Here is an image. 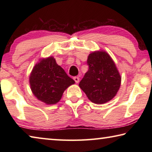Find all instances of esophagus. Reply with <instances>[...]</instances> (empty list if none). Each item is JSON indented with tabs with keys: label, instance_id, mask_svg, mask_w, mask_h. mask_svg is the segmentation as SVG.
I'll return each instance as SVG.
<instances>
[{
	"label": "esophagus",
	"instance_id": "34e87169",
	"mask_svg": "<svg viewBox=\"0 0 152 152\" xmlns=\"http://www.w3.org/2000/svg\"><path fill=\"white\" fill-rule=\"evenodd\" d=\"M74 81H75L76 83H78L79 80H80V78H78V77L75 76V77H74Z\"/></svg>",
	"mask_w": 152,
	"mask_h": 152
}]
</instances>
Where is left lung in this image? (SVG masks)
I'll list each match as a JSON object with an SVG mask.
<instances>
[{
  "mask_svg": "<svg viewBox=\"0 0 152 152\" xmlns=\"http://www.w3.org/2000/svg\"><path fill=\"white\" fill-rule=\"evenodd\" d=\"M88 70L79 86L91 102L103 104L111 100L119 89L121 78L115 64L107 52L95 51L87 60Z\"/></svg>",
  "mask_w": 152,
  "mask_h": 152,
  "instance_id": "8db88e82",
  "label": "left lung"
}]
</instances>
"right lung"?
Wrapping results in <instances>:
<instances>
[{"label": "right lung", "mask_w": 152, "mask_h": 152, "mask_svg": "<svg viewBox=\"0 0 152 152\" xmlns=\"http://www.w3.org/2000/svg\"><path fill=\"white\" fill-rule=\"evenodd\" d=\"M29 83L37 99L47 104H53L60 101L64 91L75 82L58 65L54 58L49 57L34 66Z\"/></svg>", "instance_id": "obj_1"}]
</instances>
